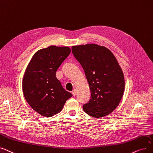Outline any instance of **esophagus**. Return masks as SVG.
Masks as SVG:
<instances>
[{
	"instance_id": "obj_1",
	"label": "esophagus",
	"mask_w": 153,
	"mask_h": 153,
	"mask_svg": "<svg viewBox=\"0 0 153 153\" xmlns=\"http://www.w3.org/2000/svg\"><path fill=\"white\" fill-rule=\"evenodd\" d=\"M71 93H72V94L74 96H75L76 94V90H74L72 91V92H71Z\"/></svg>"
}]
</instances>
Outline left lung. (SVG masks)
<instances>
[{"instance_id": "obj_1", "label": "left lung", "mask_w": 153, "mask_h": 153, "mask_svg": "<svg viewBox=\"0 0 153 153\" xmlns=\"http://www.w3.org/2000/svg\"><path fill=\"white\" fill-rule=\"evenodd\" d=\"M72 53L85 71L91 99L84 111L94 118L110 114L118 106L125 90V78L111 51L97 44L71 47Z\"/></svg>"}]
</instances>
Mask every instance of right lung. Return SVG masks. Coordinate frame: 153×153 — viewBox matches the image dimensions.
<instances>
[{
  "mask_svg": "<svg viewBox=\"0 0 153 153\" xmlns=\"http://www.w3.org/2000/svg\"><path fill=\"white\" fill-rule=\"evenodd\" d=\"M71 52L68 47L50 46L36 52L22 82L24 97L33 110L52 117L59 113L72 94L62 87L56 71Z\"/></svg>",
  "mask_w": 153,
  "mask_h": 153,
  "instance_id": "1",
  "label": "right lung"
}]
</instances>
